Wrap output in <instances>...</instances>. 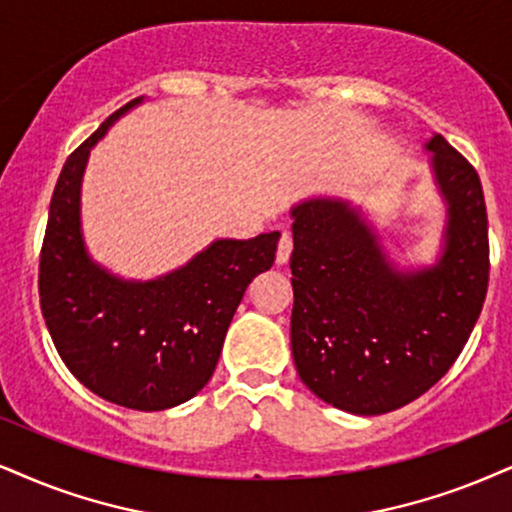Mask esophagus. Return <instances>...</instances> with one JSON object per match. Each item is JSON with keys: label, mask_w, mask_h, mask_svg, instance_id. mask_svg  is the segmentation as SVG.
<instances>
[{"label": "esophagus", "mask_w": 512, "mask_h": 512, "mask_svg": "<svg viewBox=\"0 0 512 512\" xmlns=\"http://www.w3.org/2000/svg\"><path fill=\"white\" fill-rule=\"evenodd\" d=\"M290 252H293V236L288 231H283L281 241H278V250H276V262L286 264L290 260Z\"/></svg>", "instance_id": "esophagus-1"}]
</instances>
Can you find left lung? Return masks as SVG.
Wrapping results in <instances>:
<instances>
[{
	"label": "left lung",
	"mask_w": 512,
	"mask_h": 512,
	"mask_svg": "<svg viewBox=\"0 0 512 512\" xmlns=\"http://www.w3.org/2000/svg\"><path fill=\"white\" fill-rule=\"evenodd\" d=\"M432 167L449 205L435 267L397 271L357 210L316 198L293 210L290 345L302 383L335 409L380 416L454 366L489 286V224L475 167L442 134Z\"/></svg>",
	"instance_id": "obj_1"
}]
</instances>
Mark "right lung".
<instances>
[{
	"mask_svg": "<svg viewBox=\"0 0 512 512\" xmlns=\"http://www.w3.org/2000/svg\"><path fill=\"white\" fill-rule=\"evenodd\" d=\"M115 111L68 155L49 205L40 252V304L63 364L101 399L134 411L184 404L208 385L245 288L276 260L278 231L215 241L158 281H120L87 257L80 181L89 148Z\"/></svg>",
	"mask_w": 512,
	"mask_h": 512,
	"instance_id": "right-lung-1",
	"label": "right lung"
}]
</instances>
